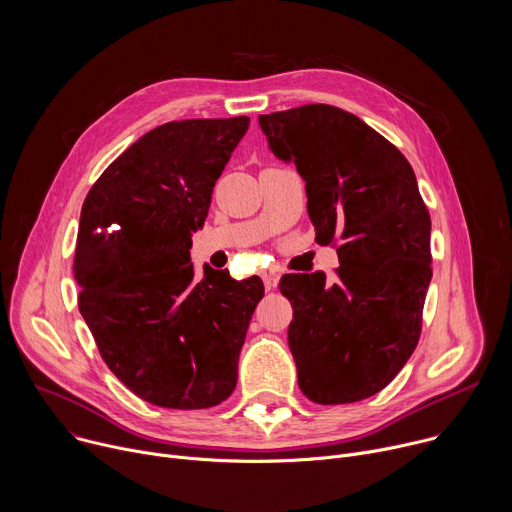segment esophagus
<instances>
[{
  "label": "esophagus",
  "mask_w": 512,
  "mask_h": 512,
  "mask_svg": "<svg viewBox=\"0 0 512 512\" xmlns=\"http://www.w3.org/2000/svg\"><path fill=\"white\" fill-rule=\"evenodd\" d=\"M263 283H265V289L271 291L275 287V275L273 273H263Z\"/></svg>",
  "instance_id": "1"
}]
</instances>
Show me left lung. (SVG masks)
<instances>
[{"instance_id":"obj_1","label":"left lung","mask_w":512,"mask_h":512,"mask_svg":"<svg viewBox=\"0 0 512 512\" xmlns=\"http://www.w3.org/2000/svg\"><path fill=\"white\" fill-rule=\"evenodd\" d=\"M271 150L306 180L308 214L340 265L279 283L302 393L320 405L367 399L413 354L431 279V221L407 158L356 115L324 105L259 115Z\"/></svg>"}]
</instances>
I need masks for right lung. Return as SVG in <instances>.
Returning a JSON list of instances; mask_svg holds the SVG:
<instances>
[{
	"label": "right lung",
	"instance_id": "add662e5",
	"mask_svg": "<svg viewBox=\"0 0 512 512\" xmlns=\"http://www.w3.org/2000/svg\"><path fill=\"white\" fill-rule=\"evenodd\" d=\"M247 127L245 115L164 123L109 164L83 202L79 310L111 373L158 407H214L237 387L263 281L210 267L198 281L190 247Z\"/></svg>",
	"mask_w": 512,
	"mask_h": 512
}]
</instances>
